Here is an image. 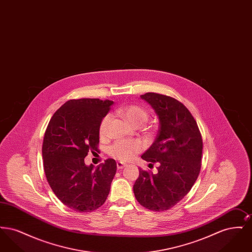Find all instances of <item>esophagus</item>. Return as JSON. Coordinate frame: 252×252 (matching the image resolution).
<instances>
[{
	"mask_svg": "<svg viewBox=\"0 0 252 252\" xmlns=\"http://www.w3.org/2000/svg\"><path fill=\"white\" fill-rule=\"evenodd\" d=\"M126 164H125L124 162H121V161L117 162V168L118 169H123V168L126 167Z\"/></svg>",
	"mask_w": 252,
	"mask_h": 252,
	"instance_id": "34e87169",
	"label": "esophagus"
}]
</instances>
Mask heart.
Listing matches in <instances>:
<instances>
[{
  "mask_svg": "<svg viewBox=\"0 0 252 252\" xmlns=\"http://www.w3.org/2000/svg\"><path fill=\"white\" fill-rule=\"evenodd\" d=\"M124 119L127 121L132 126H141L148 119V112L144 108L138 105H127L119 108L116 110ZM110 121V115L107 114L100 123L99 135L105 137L108 133V124ZM144 148V144L138 140H122L108 147L109 156L119 159L121 161H128L136 154L140 153Z\"/></svg>",
  "mask_w": 252,
  "mask_h": 252,
  "instance_id": "heart-1",
  "label": "heart"
}]
</instances>
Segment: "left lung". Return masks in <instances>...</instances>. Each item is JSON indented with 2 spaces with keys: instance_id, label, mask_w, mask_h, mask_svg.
I'll return each mask as SVG.
<instances>
[{
  "instance_id": "8db88e82",
  "label": "left lung",
  "mask_w": 252,
  "mask_h": 252,
  "mask_svg": "<svg viewBox=\"0 0 252 252\" xmlns=\"http://www.w3.org/2000/svg\"><path fill=\"white\" fill-rule=\"evenodd\" d=\"M155 110L159 129L142 158L158 163L153 174L140 168L133 192L144 208L167 211L190 192L201 168L202 137L189 109L170 96L156 93L141 95Z\"/></svg>"
}]
</instances>
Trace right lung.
I'll return each instance as SVG.
<instances>
[{
    "instance_id": "add662e5",
    "label": "right lung",
    "mask_w": 252,
    "mask_h": 252,
    "mask_svg": "<svg viewBox=\"0 0 252 252\" xmlns=\"http://www.w3.org/2000/svg\"><path fill=\"white\" fill-rule=\"evenodd\" d=\"M113 101L72 99L53 115L43 138L45 176L57 197L75 212L89 213L105 203L116 173V161L108 158L94 169L87 166L89 151H98L99 126Z\"/></svg>"
}]
</instances>
